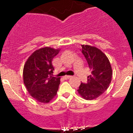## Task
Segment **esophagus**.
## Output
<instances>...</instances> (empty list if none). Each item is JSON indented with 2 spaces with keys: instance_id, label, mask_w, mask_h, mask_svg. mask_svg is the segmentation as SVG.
I'll return each instance as SVG.
<instances>
[{
  "instance_id": "34e87169",
  "label": "esophagus",
  "mask_w": 133,
  "mask_h": 133,
  "mask_svg": "<svg viewBox=\"0 0 133 133\" xmlns=\"http://www.w3.org/2000/svg\"><path fill=\"white\" fill-rule=\"evenodd\" d=\"M71 77H72L71 76H69V75H67V76H64V78L65 79V80H68V79H69L70 78H71Z\"/></svg>"
}]
</instances>
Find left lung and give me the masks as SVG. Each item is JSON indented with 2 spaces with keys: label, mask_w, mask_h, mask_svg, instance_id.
Listing matches in <instances>:
<instances>
[{
  "label": "left lung",
  "mask_w": 133,
  "mask_h": 133,
  "mask_svg": "<svg viewBox=\"0 0 133 133\" xmlns=\"http://www.w3.org/2000/svg\"><path fill=\"white\" fill-rule=\"evenodd\" d=\"M80 51L88 62L91 74L88 76V82L81 83L77 91L84 99L91 100L108 89L112 78V68L108 57L100 49L82 45Z\"/></svg>",
  "instance_id": "left-lung-1"
}]
</instances>
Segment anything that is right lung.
I'll list each match as a JSON object with an SVG mask.
<instances>
[{"label": "right lung", "mask_w": 133, "mask_h": 133, "mask_svg": "<svg viewBox=\"0 0 133 133\" xmlns=\"http://www.w3.org/2000/svg\"><path fill=\"white\" fill-rule=\"evenodd\" d=\"M59 49L45 48L32 53L23 69L24 83L31 96L42 103H48L56 96L60 78L53 76V58Z\"/></svg>", "instance_id": "obj_1"}]
</instances>
